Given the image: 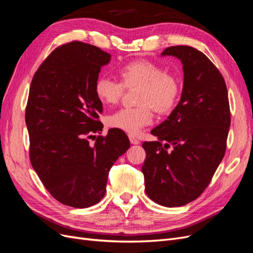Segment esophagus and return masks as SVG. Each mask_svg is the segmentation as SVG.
<instances>
[{"mask_svg":"<svg viewBox=\"0 0 253 253\" xmlns=\"http://www.w3.org/2000/svg\"><path fill=\"white\" fill-rule=\"evenodd\" d=\"M128 138H129V141H131L132 144H139V140L136 138V137L132 136V135H128Z\"/></svg>","mask_w":253,"mask_h":253,"instance_id":"1","label":"esophagus"}]
</instances>
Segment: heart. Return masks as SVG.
<instances>
[{
    "instance_id": "obj_1",
    "label": "heart",
    "mask_w": 253,
    "mask_h": 253,
    "mask_svg": "<svg viewBox=\"0 0 253 253\" xmlns=\"http://www.w3.org/2000/svg\"><path fill=\"white\" fill-rule=\"evenodd\" d=\"M118 76L120 82L108 77L97 78L95 94L99 101L110 105L117 103L126 88L139 87L136 104L132 109H121L106 119V125L128 134H137L152 124L153 110L159 115L169 114L178 100L180 86L173 75L149 60H135L122 65Z\"/></svg>"
}]
</instances>
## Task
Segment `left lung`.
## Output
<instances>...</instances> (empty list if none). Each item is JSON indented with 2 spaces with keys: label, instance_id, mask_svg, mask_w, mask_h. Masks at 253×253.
Listing matches in <instances>:
<instances>
[{
  "label": "left lung",
  "instance_id": "obj_1",
  "mask_svg": "<svg viewBox=\"0 0 253 253\" xmlns=\"http://www.w3.org/2000/svg\"><path fill=\"white\" fill-rule=\"evenodd\" d=\"M182 63L180 101L145 141L141 168L145 193L165 207H180L200 196L224 158L230 108L223 76L205 53L188 45L166 48ZM171 147V150L169 149Z\"/></svg>",
  "mask_w": 253,
  "mask_h": 253
}]
</instances>
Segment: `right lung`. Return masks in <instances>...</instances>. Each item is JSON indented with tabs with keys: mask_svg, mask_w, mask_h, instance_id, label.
Here are the masks:
<instances>
[{
	"mask_svg": "<svg viewBox=\"0 0 253 253\" xmlns=\"http://www.w3.org/2000/svg\"><path fill=\"white\" fill-rule=\"evenodd\" d=\"M111 55L73 41L57 47L32 80L25 111L34 170L61 204L87 208L101 201L114 163L129 148L125 132L101 134L102 103L95 82Z\"/></svg>",
	"mask_w": 253,
	"mask_h": 253,
	"instance_id": "1",
	"label": "right lung"
}]
</instances>
